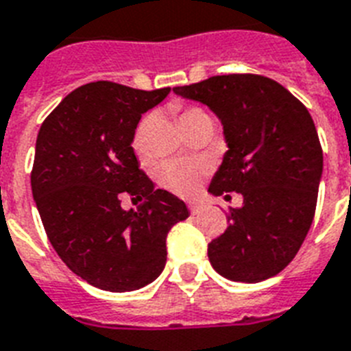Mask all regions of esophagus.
I'll return each mask as SVG.
<instances>
[{
  "label": "esophagus",
  "mask_w": 351,
  "mask_h": 351,
  "mask_svg": "<svg viewBox=\"0 0 351 351\" xmlns=\"http://www.w3.org/2000/svg\"><path fill=\"white\" fill-rule=\"evenodd\" d=\"M187 209L191 210V215H196V213H200L202 210V204H198V202H191V204H187Z\"/></svg>",
  "instance_id": "1"
}]
</instances>
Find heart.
Listing matches in <instances>:
<instances>
[{
	"instance_id": "b5f03b06",
	"label": "heart",
	"mask_w": 351,
	"mask_h": 351,
	"mask_svg": "<svg viewBox=\"0 0 351 351\" xmlns=\"http://www.w3.org/2000/svg\"><path fill=\"white\" fill-rule=\"evenodd\" d=\"M178 122L184 128L189 122L200 121V119H210L202 108L198 106H187L178 108ZM147 126H149V117L142 119L141 124L136 126L135 133H133V141L131 146L135 149L138 156L146 155V133ZM205 169L195 164H187V162H167L160 167V182L162 185L169 189L171 193H175L178 196H193L196 195V191L200 189L202 180H204Z\"/></svg>"
}]
</instances>
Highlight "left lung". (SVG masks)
Segmentation results:
<instances>
[{"label":"left lung","instance_id":"8db88e82","mask_svg":"<svg viewBox=\"0 0 351 351\" xmlns=\"http://www.w3.org/2000/svg\"><path fill=\"white\" fill-rule=\"evenodd\" d=\"M175 92L215 111L225 153L213 195L240 193L229 227L207 245L213 269L230 281L258 283L279 274L308 234L323 173V147L303 102L274 79L215 75Z\"/></svg>","mask_w":351,"mask_h":351}]
</instances>
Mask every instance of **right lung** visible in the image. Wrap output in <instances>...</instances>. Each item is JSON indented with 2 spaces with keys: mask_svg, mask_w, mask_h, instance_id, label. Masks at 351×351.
Here are the masks:
<instances>
[{
  "mask_svg": "<svg viewBox=\"0 0 351 351\" xmlns=\"http://www.w3.org/2000/svg\"><path fill=\"white\" fill-rule=\"evenodd\" d=\"M169 90L88 82L37 133L30 184L43 227L68 269L97 289L131 292L155 281L166 265L167 232L189 216L184 202L155 189L131 147L142 113ZM126 194L147 202L124 211Z\"/></svg>",
  "mask_w": 351,
  "mask_h": 351,
  "instance_id": "add662e5",
  "label": "right lung"
}]
</instances>
